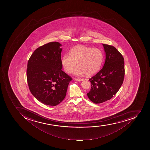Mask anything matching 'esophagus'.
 Masks as SVG:
<instances>
[{"mask_svg": "<svg viewBox=\"0 0 150 150\" xmlns=\"http://www.w3.org/2000/svg\"><path fill=\"white\" fill-rule=\"evenodd\" d=\"M75 80L77 81H82L84 80V79H75Z\"/></svg>", "mask_w": 150, "mask_h": 150, "instance_id": "34e87169", "label": "esophagus"}]
</instances>
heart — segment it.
I'll return each mask as SVG.
<instances>
[{"mask_svg":"<svg viewBox=\"0 0 150 150\" xmlns=\"http://www.w3.org/2000/svg\"><path fill=\"white\" fill-rule=\"evenodd\" d=\"M103 60V52L100 50L79 45L71 49L69 54L63 55L62 64L65 72L69 73L77 63L78 67L73 71L74 75L81 76L86 74L91 76L99 71Z\"/></svg>","mask_w":150,"mask_h":150,"instance_id":"b5f03b06","label":"heart"}]
</instances>
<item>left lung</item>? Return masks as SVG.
Listing matches in <instances>:
<instances>
[{
    "label": "left lung",
    "instance_id": "left-lung-1",
    "mask_svg": "<svg viewBox=\"0 0 150 150\" xmlns=\"http://www.w3.org/2000/svg\"><path fill=\"white\" fill-rule=\"evenodd\" d=\"M105 53L103 68L89 79L91 91L87 94L90 100L100 104L115 95L123 84L125 76L124 59L115 47L102 44Z\"/></svg>",
    "mask_w": 150,
    "mask_h": 150
}]
</instances>
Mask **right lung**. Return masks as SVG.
I'll return each instance as SVG.
<instances>
[{
  "instance_id": "obj_1",
  "label": "right lung",
  "mask_w": 150,
  "mask_h": 150,
  "mask_svg": "<svg viewBox=\"0 0 150 150\" xmlns=\"http://www.w3.org/2000/svg\"><path fill=\"white\" fill-rule=\"evenodd\" d=\"M62 45L49 42L36 49L29 59L26 71L31 93L41 103L56 106L64 99L72 79L62 70Z\"/></svg>"
}]
</instances>
